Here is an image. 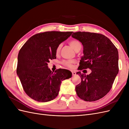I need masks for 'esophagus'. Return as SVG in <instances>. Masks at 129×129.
<instances>
[{"label": "esophagus", "instance_id": "esophagus-1", "mask_svg": "<svg viewBox=\"0 0 129 129\" xmlns=\"http://www.w3.org/2000/svg\"><path fill=\"white\" fill-rule=\"evenodd\" d=\"M72 75H73V76H74V75H76V72H74V71H72Z\"/></svg>", "mask_w": 129, "mask_h": 129}]
</instances>
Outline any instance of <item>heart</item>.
Returning a JSON list of instances; mask_svg holds the SVG:
<instances>
[{
    "label": "heart",
    "mask_w": 129,
    "mask_h": 129,
    "mask_svg": "<svg viewBox=\"0 0 129 129\" xmlns=\"http://www.w3.org/2000/svg\"><path fill=\"white\" fill-rule=\"evenodd\" d=\"M69 44L72 46V47L75 50V51H76L78 49H79L82 47L80 42L77 40H72L71 41H70ZM61 47H62L61 44H60L57 47V48L56 49V51H55L56 55H57V54L60 53ZM62 63L64 66H66V67H69V68H72L73 67V64L74 63V61H72V60L63 61V62H62Z\"/></svg>",
    "instance_id": "heart-1"
}]
</instances>
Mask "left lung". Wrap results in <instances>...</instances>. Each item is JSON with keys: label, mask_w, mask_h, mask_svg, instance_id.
Instances as JSON below:
<instances>
[{"label": "left lung", "mask_w": 129, "mask_h": 129, "mask_svg": "<svg viewBox=\"0 0 129 129\" xmlns=\"http://www.w3.org/2000/svg\"><path fill=\"white\" fill-rule=\"evenodd\" d=\"M72 37L83 46L79 70L89 68L91 73L85 75L77 72L81 82L75 90L82 100L92 102L102 99L110 90L118 73V52L109 38L95 33L77 32Z\"/></svg>", "instance_id": "1"}]
</instances>
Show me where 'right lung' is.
<instances>
[{
    "label": "right lung",
    "instance_id": "obj_1",
    "mask_svg": "<svg viewBox=\"0 0 129 129\" xmlns=\"http://www.w3.org/2000/svg\"><path fill=\"white\" fill-rule=\"evenodd\" d=\"M73 32L50 31L31 37L18 54L17 74L26 94L38 102H46L58 95L62 81L72 77L68 70L52 72L47 63L56 58V49Z\"/></svg>",
    "mask_w": 129,
    "mask_h": 129
}]
</instances>
